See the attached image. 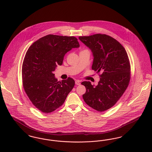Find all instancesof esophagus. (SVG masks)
Segmentation results:
<instances>
[{
	"label": "esophagus",
	"mask_w": 152,
	"mask_h": 152,
	"mask_svg": "<svg viewBox=\"0 0 152 152\" xmlns=\"http://www.w3.org/2000/svg\"><path fill=\"white\" fill-rule=\"evenodd\" d=\"M75 84H76V85H77V86L80 85V82L79 80H76L75 81Z\"/></svg>",
	"instance_id": "34e87169"
}]
</instances>
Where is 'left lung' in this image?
<instances>
[{"label":"left lung","mask_w":152,"mask_h":152,"mask_svg":"<svg viewBox=\"0 0 152 152\" xmlns=\"http://www.w3.org/2000/svg\"><path fill=\"white\" fill-rule=\"evenodd\" d=\"M94 55L92 68L100 79L94 87L89 81L81 83L86 88L83 95L86 103L99 112L112 108L123 96L130 82V64L126 51L117 40L105 34L79 36Z\"/></svg>","instance_id":"8db88e82"}]
</instances>
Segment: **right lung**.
I'll use <instances>...</instances> for the list:
<instances>
[{
	"instance_id": "obj_1",
	"label": "right lung",
	"mask_w": 152,
	"mask_h": 152,
	"mask_svg": "<svg viewBox=\"0 0 152 152\" xmlns=\"http://www.w3.org/2000/svg\"><path fill=\"white\" fill-rule=\"evenodd\" d=\"M74 36L48 35L29 47L22 64L23 86L33 105L44 113L53 112L64 102L75 86L72 78L58 81L57 65L63 63L65 53L79 47Z\"/></svg>"
}]
</instances>
